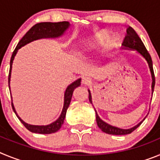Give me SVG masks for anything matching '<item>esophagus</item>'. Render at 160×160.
Masks as SVG:
<instances>
[{
  "instance_id": "esophagus-1",
  "label": "esophagus",
  "mask_w": 160,
  "mask_h": 160,
  "mask_svg": "<svg viewBox=\"0 0 160 160\" xmlns=\"http://www.w3.org/2000/svg\"><path fill=\"white\" fill-rule=\"evenodd\" d=\"M82 82L84 85H90L91 83V79L89 77H87V76H84L82 78Z\"/></svg>"
}]
</instances>
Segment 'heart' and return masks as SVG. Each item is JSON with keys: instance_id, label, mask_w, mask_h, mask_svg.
Instances as JSON below:
<instances>
[{"instance_id": "obj_1", "label": "heart", "mask_w": 160, "mask_h": 160, "mask_svg": "<svg viewBox=\"0 0 160 160\" xmlns=\"http://www.w3.org/2000/svg\"><path fill=\"white\" fill-rule=\"evenodd\" d=\"M108 43V36L106 32H101L94 39V44L97 46H106Z\"/></svg>"}]
</instances>
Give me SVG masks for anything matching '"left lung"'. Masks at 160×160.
I'll list each match as a JSON object with an SVG mask.
<instances>
[{"mask_svg":"<svg viewBox=\"0 0 160 160\" xmlns=\"http://www.w3.org/2000/svg\"><path fill=\"white\" fill-rule=\"evenodd\" d=\"M122 46L126 49H136L138 53L142 55L144 58L146 59L148 62V65H149L150 70L152 73V93L154 92V87H155V73H154L153 70V64H152V60L151 58V55L148 53L146 47L144 46V44L142 43V40H141L138 34L136 33L134 29L131 27L128 26L127 28V33L125 35V38L122 42ZM89 100L91 103H92V100H91V94H90V90H89ZM96 121H97V124L98 126V128L103 131V132L107 133V134H110V135H128L131 134V132L135 131L136 128H138L142 122H139L138 125H136L134 128H131V129H120V128H115V127H112V126L109 125L107 122H103L102 120L98 117L97 112H96Z\"/></svg>","mask_w":160,"mask_h":160,"instance_id":"1","label":"left lung"}]
</instances>
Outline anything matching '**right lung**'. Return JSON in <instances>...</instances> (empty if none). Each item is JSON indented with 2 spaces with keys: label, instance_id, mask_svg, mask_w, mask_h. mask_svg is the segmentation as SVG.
I'll use <instances>...</instances> for the list:
<instances>
[{
  "label": "right lung",
  "instance_id": "1",
  "mask_svg": "<svg viewBox=\"0 0 160 160\" xmlns=\"http://www.w3.org/2000/svg\"><path fill=\"white\" fill-rule=\"evenodd\" d=\"M70 25V23L68 22H41L38 23L35 25H33L26 33L25 36L21 39L19 43L18 44L17 47L15 48L14 51L12 52V57L10 59V69H9V73H8V85H9V81H10V76H11V70H12V61H13L14 57L16 55L18 49L22 46H25V44L29 43L33 40H37L39 38H56L59 37L63 32L68 29ZM81 85V79H78L77 81L73 82L72 84H70L66 89V92L64 95V107L62 109V112L61 114L60 117L58 118L55 122L53 123L49 124L47 126H33L29 125V124L25 123L24 121L21 119L19 116L17 114L16 111L14 109L13 104L12 102V108L13 110L14 113L16 114L19 120L22 122L24 126L25 127L26 129L29 130V131L33 133H38V134H52L56 131H58L64 122V119L66 118V111H67L68 107L70 106V101H71V98L73 95V90H75L78 87ZM9 87V86H8Z\"/></svg>",
  "mask_w": 160,
  "mask_h": 160
}]
</instances>
